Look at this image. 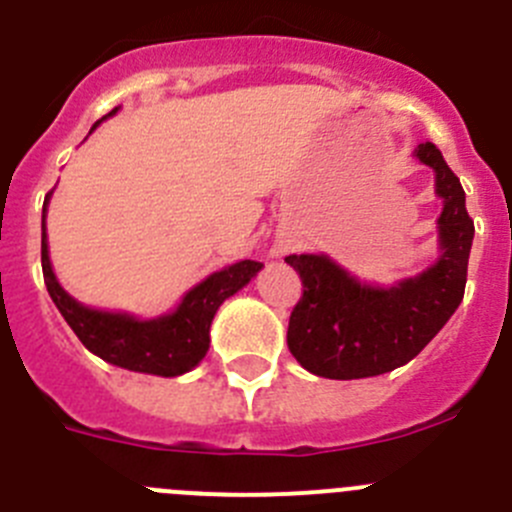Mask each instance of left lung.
Masks as SVG:
<instances>
[{
	"label": "left lung",
	"mask_w": 512,
	"mask_h": 512,
	"mask_svg": "<svg viewBox=\"0 0 512 512\" xmlns=\"http://www.w3.org/2000/svg\"><path fill=\"white\" fill-rule=\"evenodd\" d=\"M434 169L444 207L439 214V260L394 288L358 283L326 255H290L303 295L290 313L288 348L298 364L323 379H366L409 364L452 318L467 283L475 224L465 189L434 143L417 146Z\"/></svg>",
	"instance_id": "1"
}]
</instances>
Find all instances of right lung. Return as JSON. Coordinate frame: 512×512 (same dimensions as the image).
Returning <instances> with one entry per match:
<instances>
[{
	"mask_svg": "<svg viewBox=\"0 0 512 512\" xmlns=\"http://www.w3.org/2000/svg\"><path fill=\"white\" fill-rule=\"evenodd\" d=\"M50 194L45 197L42 212H47ZM260 267L262 262L242 260L214 272L184 295L174 313L161 315L154 321H138L126 313H105V310L85 308L60 288L47 255L45 214H42V275L52 303L90 353L138 374L181 376L194 369L209 351V326L219 305L229 295L245 288L260 272Z\"/></svg>",
	"mask_w": 512,
	"mask_h": 512,
	"instance_id": "right-lung-1",
	"label": "right lung"
}]
</instances>
